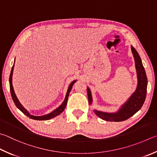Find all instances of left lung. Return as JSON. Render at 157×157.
<instances>
[{
    "instance_id": "1",
    "label": "left lung",
    "mask_w": 157,
    "mask_h": 157,
    "mask_svg": "<svg viewBox=\"0 0 157 157\" xmlns=\"http://www.w3.org/2000/svg\"><path fill=\"white\" fill-rule=\"evenodd\" d=\"M132 52L135 60V66L138 77V85L136 90L126 104L122 106L121 108L117 113H106L94 110L97 115L105 121H122L129 119L130 117L141 109L146 98L147 79L144 67L142 64L141 59L137 51L133 47ZM88 102L92 103V97L89 88H87Z\"/></svg>"
}]
</instances>
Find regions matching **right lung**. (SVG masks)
<instances>
[{
    "label": "right lung",
    "instance_id": "1",
    "mask_svg": "<svg viewBox=\"0 0 157 157\" xmlns=\"http://www.w3.org/2000/svg\"><path fill=\"white\" fill-rule=\"evenodd\" d=\"M13 66L14 64L13 65L12 68H11V73H10V92H11V98L13 99V101L14 102V104L16 106V107L18 108V109L21 111V112L23 113L25 115H27V117H29V118L32 119H35V120H48V119H50L51 118H53L55 117L58 116V115H59L61 113H62L64 110L65 107L67 106V100H68V97H69V93L71 90V88H72L73 86V84L75 83L76 82L75 81H73L72 83H71L69 86V88H68V91L67 93V95L66 97H65V99H64V101H63V103L62 104V105L59 107H58L57 109H56L55 110H53L52 113H51L49 114H48V115H44V116H41V117H36V116H33L30 115L29 113V112L25 109V108L22 106L20 103L18 98H17V97L15 93H14V90H13V85H12V74H13Z\"/></svg>",
    "mask_w": 157,
    "mask_h": 157
}]
</instances>
